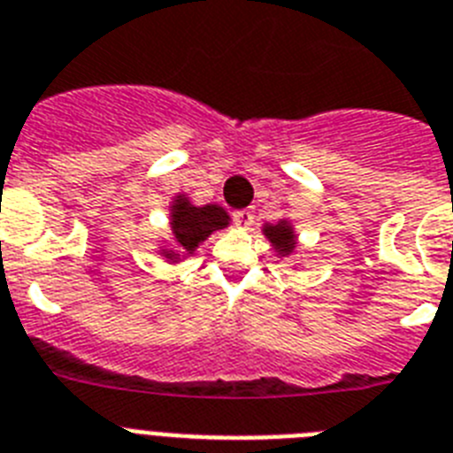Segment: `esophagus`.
<instances>
[{
  "instance_id": "obj_1",
  "label": "esophagus",
  "mask_w": 453,
  "mask_h": 453,
  "mask_svg": "<svg viewBox=\"0 0 453 453\" xmlns=\"http://www.w3.org/2000/svg\"><path fill=\"white\" fill-rule=\"evenodd\" d=\"M233 220L237 223L239 227H251L253 226V209H239V211H234L233 214Z\"/></svg>"
}]
</instances>
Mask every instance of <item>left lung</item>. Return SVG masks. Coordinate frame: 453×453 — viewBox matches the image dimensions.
<instances>
[{
	"mask_svg": "<svg viewBox=\"0 0 453 453\" xmlns=\"http://www.w3.org/2000/svg\"><path fill=\"white\" fill-rule=\"evenodd\" d=\"M265 234L270 239L274 249H279L281 253H290L293 246H296V237H293V230L286 220L281 223H274V226H265Z\"/></svg>",
	"mask_w": 453,
	"mask_h": 453,
	"instance_id": "obj_1",
	"label": "left lung"
}]
</instances>
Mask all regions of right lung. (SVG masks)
Returning <instances> with one entry per match:
<instances>
[{"label": "right lung", "instance_id": "add662e5", "mask_svg": "<svg viewBox=\"0 0 453 453\" xmlns=\"http://www.w3.org/2000/svg\"><path fill=\"white\" fill-rule=\"evenodd\" d=\"M227 226L226 209L219 204H207V207H193L188 197L179 195L172 204V230H174L176 242L181 244L183 251L193 253L200 242L209 237L214 230ZM169 258L174 253H167Z\"/></svg>", "mask_w": 453, "mask_h": 453}]
</instances>
